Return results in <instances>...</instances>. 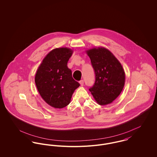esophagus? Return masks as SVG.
Returning a JSON list of instances; mask_svg holds the SVG:
<instances>
[{"label": "esophagus", "mask_w": 157, "mask_h": 157, "mask_svg": "<svg viewBox=\"0 0 157 157\" xmlns=\"http://www.w3.org/2000/svg\"><path fill=\"white\" fill-rule=\"evenodd\" d=\"M79 83L80 84V85L82 86H83L84 85V81L83 80H81L80 82H79Z\"/></svg>", "instance_id": "esophagus-1"}]
</instances>
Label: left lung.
I'll return each instance as SVG.
<instances>
[{
    "mask_svg": "<svg viewBox=\"0 0 157 157\" xmlns=\"http://www.w3.org/2000/svg\"><path fill=\"white\" fill-rule=\"evenodd\" d=\"M94 69L95 81L89 90L101 105L113 102L121 94L125 83V73L115 56L104 48L86 51Z\"/></svg>",
    "mask_w": 157,
    "mask_h": 157,
    "instance_id": "1",
    "label": "left lung"
}]
</instances>
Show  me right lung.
<instances>
[{"label": "right lung", "mask_w": 157, "mask_h": 157, "mask_svg": "<svg viewBox=\"0 0 157 157\" xmlns=\"http://www.w3.org/2000/svg\"><path fill=\"white\" fill-rule=\"evenodd\" d=\"M73 51L67 48H56L43 59L35 76V83L43 100L55 108L70 104L74 90L80 84L74 80L67 63Z\"/></svg>", "instance_id": "1"}]
</instances>
